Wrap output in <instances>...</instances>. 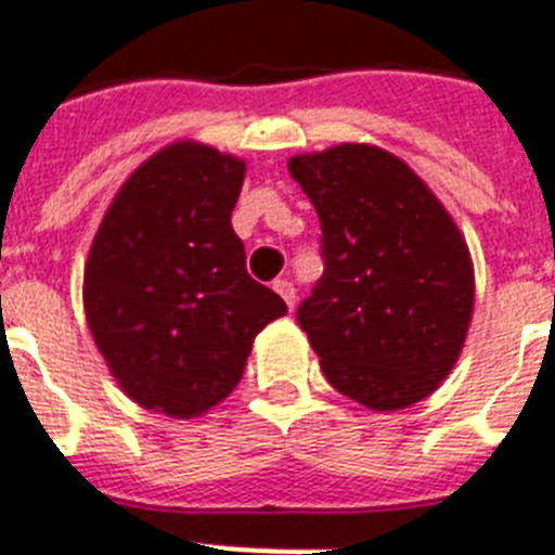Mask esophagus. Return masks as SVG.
I'll return each instance as SVG.
<instances>
[{"instance_id": "1", "label": "esophagus", "mask_w": 555, "mask_h": 555, "mask_svg": "<svg viewBox=\"0 0 555 555\" xmlns=\"http://www.w3.org/2000/svg\"><path fill=\"white\" fill-rule=\"evenodd\" d=\"M273 291H276L282 299H285V305L291 307V310L296 307V291H293V285L287 282V279H276V282H273Z\"/></svg>"}]
</instances>
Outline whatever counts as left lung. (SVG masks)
Listing matches in <instances>:
<instances>
[{
    "mask_svg": "<svg viewBox=\"0 0 555 555\" xmlns=\"http://www.w3.org/2000/svg\"><path fill=\"white\" fill-rule=\"evenodd\" d=\"M287 171L321 220L324 276L299 307L321 372L372 412L428 398L474 315V262L454 217L409 163L372 143L296 155Z\"/></svg>",
    "mask_w": 555,
    "mask_h": 555,
    "instance_id": "1",
    "label": "left lung"
}]
</instances>
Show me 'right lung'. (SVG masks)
Here are the masks:
<instances>
[{
	"label": "right lung",
	"instance_id": "obj_1",
	"mask_svg": "<svg viewBox=\"0 0 555 555\" xmlns=\"http://www.w3.org/2000/svg\"><path fill=\"white\" fill-rule=\"evenodd\" d=\"M245 160L163 146L124 180L83 264V313L138 406L189 421L234 392L254 338L287 305L245 270L231 211Z\"/></svg>",
	"mask_w": 555,
	"mask_h": 555
}]
</instances>
